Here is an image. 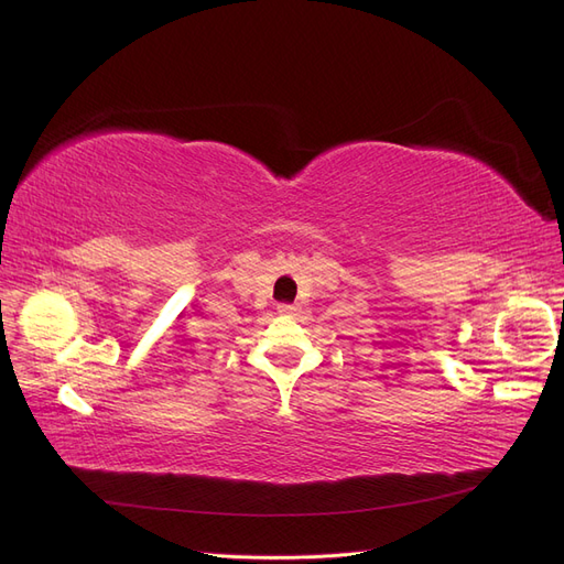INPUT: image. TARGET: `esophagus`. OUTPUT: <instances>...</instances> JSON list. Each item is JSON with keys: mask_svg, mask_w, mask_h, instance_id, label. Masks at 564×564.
Segmentation results:
<instances>
[{"mask_svg": "<svg viewBox=\"0 0 564 564\" xmlns=\"http://www.w3.org/2000/svg\"><path fill=\"white\" fill-rule=\"evenodd\" d=\"M296 308H294V305H289V303H282V305H278V313L280 315H292Z\"/></svg>", "mask_w": 564, "mask_h": 564, "instance_id": "obj_1", "label": "esophagus"}]
</instances>
